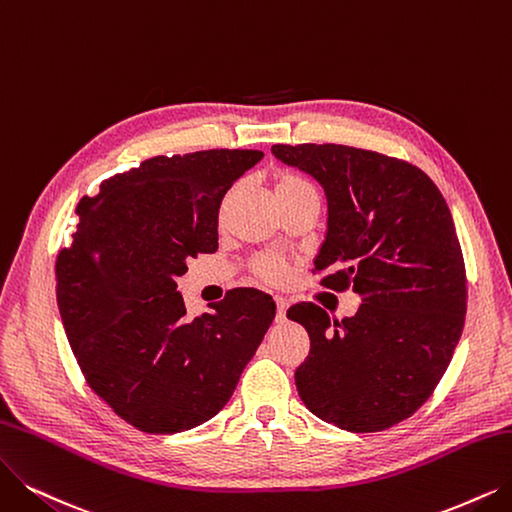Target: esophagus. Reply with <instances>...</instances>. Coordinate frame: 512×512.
Returning <instances> with one entry per match:
<instances>
[{
    "instance_id": "obj_1",
    "label": "esophagus",
    "mask_w": 512,
    "mask_h": 512,
    "mask_svg": "<svg viewBox=\"0 0 512 512\" xmlns=\"http://www.w3.org/2000/svg\"><path fill=\"white\" fill-rule=\"evenodd\" d=\"M275 304H277V321H283L285 319V311H288V300L277 296Z\"/></svg>"
}]
</instances>
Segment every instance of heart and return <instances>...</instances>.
Here are the masks:
<instances>
[{
  "instance_id": "heart-1",
  "label": "heart",
  "mask_w": 512,
  "mask_h": 512,
  "mask_svg": "<svg viewBox=\"0 0 512 512\" xmlns=\"http://www.w3.org/2000/svg\"><path fill=\"white\" fill-rule=\"evenodd\" d=\"M304 193H317L309 180H304L302 176L290 174V172L277 174L275 195H277L279 203L294 199V197H300ZM252 271L262 281L281 283L285 277H288V264H285V260H281L279 256H260V258L254 260Z\"/></svg>"
}]
</instances>
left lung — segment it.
I'll return each mask as SVG.
<instances>
[{
  "mask_svg": "<svg viewBox=\"0 0 512 512\" xmlns=\"http://www.w3.org/2000/svg\"><path fill=\"white\" fill-rule=\"evenodd\" d=\"M327 197L315 258L323 288H353V317L300 302L311 351L294 374L309 410L342 431L376 433L410 418L452 361L466 315V269L435 182L403 159L344 145H273Z\"/></svg>",
  "mask_w": 512,
  "mask_h": 512,
  "instance_id": "left-lung-1",
  "label": "left lung"
}]
</instances>
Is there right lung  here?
I'll use <instances>...</instances> for the list:
<instances>
[{"label": "right lung", "instance_id": "right-lung-1", "mask_svg": "<svg viewBox=\"0 0 512 512\" xmlns=\"http://www.w3.org/2000/svg\"><path fill=\"white\" fill-rule=\"evenodd\" d=\"M252 149L157 155L79 199L56 258V302L92 391L142 433L172 435L216 416L275 319L254 288L187 317L176 277L218 250V210L262 159Z\"/></svg>", "mask_w": 512, "mask_h": 512}]
</instances>
